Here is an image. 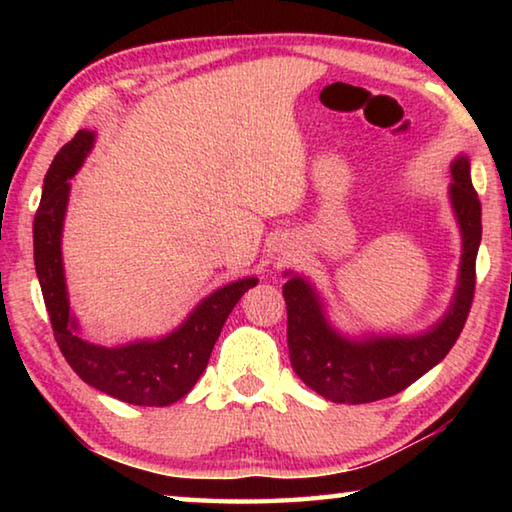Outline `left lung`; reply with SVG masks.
Instances as JSON below:
<instances>
[{
	"mask_svg": "<svg viewBox=\"0 0 512 512\" xmlns=\"http://www.w3.org/2000/svg\"><path fill=\"white\" fill-rule=\"evenodd\" d=\"M449 203L461 230V264L449 307L438 323L418 334H345L332 325L325 300L305 275L284 273L287 341L296 375L336 404H366L404 391L447 357L470 314L474 264L481 244V203L472 187L470 158L452 162Z\"/></svg>",
	"mask_w": 512,
	"mask_h": 512,
	"instance_id": "1",
	"label": "left lung"
}]
</instances>
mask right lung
<instances>
[{"mask_svg": "<svg viewBox=\"0 0 512 512\" xmlns=\"http://www.w3.org/2000/svg\"><path fill=\"white\" fill-rule=\"evenodd\" d=\"M97 133L83 128L56 153L42 185L33 219V259L42 298L60 352L85 384L115 400L135 406H169L192 391L210 361L225 318L239 298L259 282L244 277L212 291L189 311L178 327L158 339L99 345L83 336L79 318L69 307L63 264V228L72 180L94 149Z\"/></svg>", "mask_w": 512, "mask_h": 512, "instance_id": "right-lung-1", "label": "right lung"}]
</instances>
